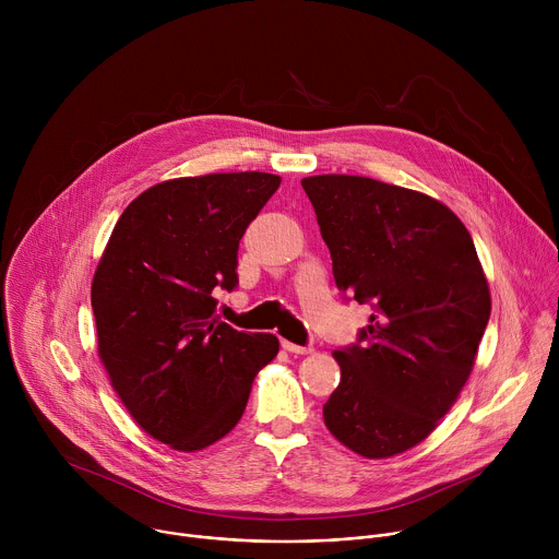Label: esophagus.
Wrapping results in <instances>:
<instances>
[{"instance_id":"esophagus-1","label":"esophagus","mask_w":559,"mask_h":559,"mask_svg":"<svg viewBox=\"0 0 559 559\" xmlns=\"http://www.w3.org/2000/svg\"><path fill=\"white\" fill-rule=\"evenodd\" d=\"M283 349H287L289 354H311L313 352V347L311 345H294V343H289V341H283Z\"/></svg>"}]
</instances>
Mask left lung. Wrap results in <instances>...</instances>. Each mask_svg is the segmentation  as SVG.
Returning a JSON list of instances; mask_svg holds the SVG:
<instances>
[{
	"label": "left lung",
	"mask_w": 559,
	"mask_h": 559,
	"mask_svg": "<svg viewBox=\"0 0 559 559\" xmlns=\"http://www.w3.org/2000/svg\"><path fill=\"white\" fill-rule=\"evenodd\" d=\"M300 186L338 289L373 309L358 343L334 352L341 382L323 418L358 455L391 457L423 442L457 401L491 316L489 283L444 203L349 175Z\"/></svg>",
	"instance_id": "1"
}]
</instances>
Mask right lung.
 Instances as JSON below:
<instances>
[{
  "mask_svg": "<svg viewBox=\"0 0 559 559\" xmlns=\"http://www.w3.org/2000/svg\"><path fill=\"white\" fill-rule=\"evenodd\" d=\"M281 177L227 173L156 183L119 216L91 302L99 358L134 423L177 451H201L241 420L274 334L214 316L238 283V241Z\"/></svg>",
  "mask_w": 559,
  "mask_h": 559,
  "instance_id": "add662e5",
  "label": "right lung"
}]
</instances>
